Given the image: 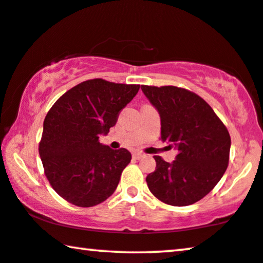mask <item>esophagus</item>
I'll return each mask as SVG.
<instances>
[{"label": "esophagus", "mask_w": 263, "mask_h": 263, "mask_svg": "<svg viewBox=\"0 0 263 263\" xmlns=\"http://www.w3.org/2000/svg\"><path fill=\"white\" fill-rule=\"evenodd\" d=\"M144 157V155L142 154V152H135V154H133V158L135 159H142Z\"/></svg>", "instance_id": "obj_1"}]
</instances>
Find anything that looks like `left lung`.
<instances>
[{
    "mask_svg": "<svg viewBox=\"0 0 263 263\" xmlns=\"http://www.w3.org/2000/svg\"><path fill=\"white\" fill-rule=\"evenodd\" d=\"M160 117V138L177 150L172 163L155 156L146 183L166 204H194L214 189L229 163V132L205 100L176 86H142Z\"/></svg>",
    "mask_w": 263,
    "mask_h": 263,
    "instance_id": "left-lung-1",
    "label": "left lung"
}]
</instances>
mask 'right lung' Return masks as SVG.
I'll list each match as a JSON object with an SVG mask.
<instances>
[{
    "label": "right lung",
    "instance_id": "add662e5",
    "mask_svg": "<svg viewBox=\"0 0 263 263\" xmlns=\"http://www.w3.org/2000/svg\"><path fill=\"white\" fill-rule=\"evenodd\" d=\"M138 91L139 85L87 80L62 94L47 113L39 154L50 185L67 202L93 206L116 191L131 154L112 150L99 137L115 126Z\"/></svg>",
    "mask_w": 263,
    "mask_h": 263
}]
</instances>
